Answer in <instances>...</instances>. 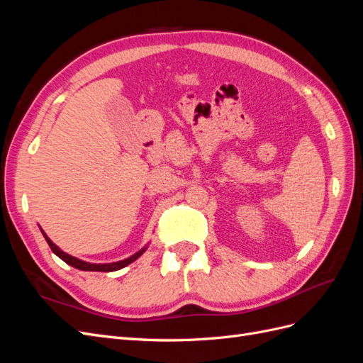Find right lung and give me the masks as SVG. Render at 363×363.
Wrapping results in <instances>:
<instances>
[{
  "label": "right lung",
  "instance_id": "right-lung-1",
  "mask_svg": "<svg viewBox=\"0 0 363 363\" xmlns=\"http://www.w3.org/2000/svg\"><path fill=\"white\" fill-rule=\"evenodd\" d=\"M39 230L40 233L43 236V239L47 240V244L50 245L51 251L56 255L57 257H60L65 263H68V265H71L72 268H77L80 271H100V272H111V271H118V269H123L125 268L127 265H130L131 262H135L136 259H139L144 252L147 251L148 248V244L144 245L142 248H139L136 252H133V255L125 257V259H121V260H116V262H89V260H83L80 257L77 256H72L69 255V252H67L65 250H62L59 245H56L52 242V240L47 236V233L43 232V228L39 225Z\"/></svg>",
  "mask_w": 363,
  "mask_h": 363
}]
</instances>
